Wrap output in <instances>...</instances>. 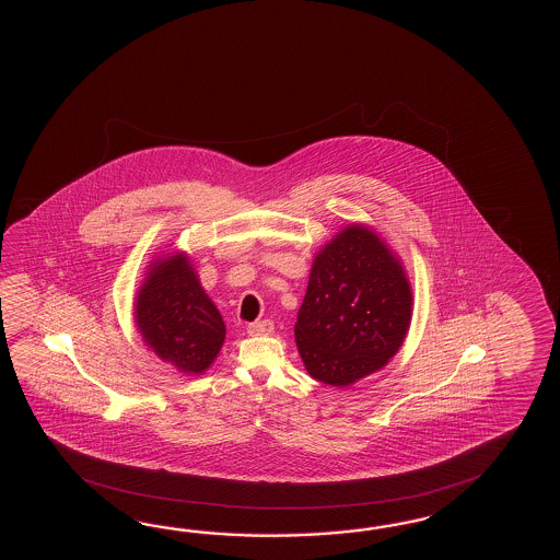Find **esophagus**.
I'll return each instance as SVG.
<instances>
[{
	"label": "esophagus",
	"instance_id": "34e87169",
	"mask_svg": "<svg viewBox=\"0 0 560 560\" xmlns=\"http://www.w3.org/2000/svg\"><path fill=\"white\" fill-rule=\"evenodd\" d=\"M272 330H275V322L272 320L252 322V324H248V334L250 336H268V334H272Z\"/></svg>",
	"mask_w": 560,
	"mask_h": 560
}]
</instances>
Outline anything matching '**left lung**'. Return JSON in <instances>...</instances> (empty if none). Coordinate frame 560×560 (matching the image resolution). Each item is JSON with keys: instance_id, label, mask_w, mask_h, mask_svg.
Returning <instances> with one entry per match:
<instances>
[{"instance_id": "8db88e82", "label": "left lung", "mask_w": 560, "mask_h": 560, "mask_svg": "<svg viewBox=\"0 0 560 560\" xmlns=\"http://www.w3.org/2000/svg\"><path fill=\"white\" fill-rule=\"evenodd\" d=\"M410 318L402 264L376 232L350 224L314 258L294 326L298 352L312 378L350 386L388 364Z\"/></svg>"}]
</instances>
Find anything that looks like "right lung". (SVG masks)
Segmentation results:
<instances>
[{"instance_id": "right-lung-1", "label": "right lung", "mask_w": 560, "mask_h": 560, "mask_svg": "<svg viewBox=\"0 0 560 560\" xmlns=\"http://www.w3.org/2000/svg\"><path fill=\"white\" fill-rule=\"evenodd\" d=\"M136 324L143 342L184 374L210 369L226 338L224 320L184 252L150 264L136 298Z\"/></svg>"}]
</instances>
